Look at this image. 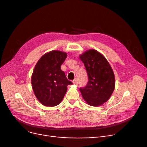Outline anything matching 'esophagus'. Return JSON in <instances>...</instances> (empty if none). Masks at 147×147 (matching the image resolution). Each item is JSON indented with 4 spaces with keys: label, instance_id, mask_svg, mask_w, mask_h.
Returning a JSON list of instances; mask_svg holds the SVG:
<instances>
[{
    "label": "esophagus",
    "instance_id": "1",
    "mask_svg": "<svg viewBox=\"0 0 147 147\" xmlns=\"http://www.w3.org/2000/svg\"><path fill=\"white\" fill-rule=\"evenodd\" d=\"M73 83H74V84H77V85H78V84H79L78 79H77V78H76L75 79H74V80L73 81Z\"/></svg>",
    "mask_w": 147,
    "mask_h": 147
}]
</instances>
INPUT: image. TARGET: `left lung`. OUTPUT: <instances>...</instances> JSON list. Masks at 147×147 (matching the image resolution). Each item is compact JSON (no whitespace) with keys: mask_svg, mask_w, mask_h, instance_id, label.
Here are the masks:
<instances>
[{"mask_svg":"<svg viewBox=\"0 0 147 147\" xmlns=\"http://www.w3.org/2000/svg\"><path fill=\"white\" fill-rule=\"evenodd\" d=\"M86 68L88 82L80 90L83 99L91 106H100L107 102L115 88L113 69L104 56L95 49H89L79 56Z\"/></svg>","mask_w":147,"mask_h":147,"instance_id":"8db88e82","label":"left lung"}]
</instances>
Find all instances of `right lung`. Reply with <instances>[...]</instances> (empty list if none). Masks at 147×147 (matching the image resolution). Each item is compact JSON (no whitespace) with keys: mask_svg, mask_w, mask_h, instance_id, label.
<instances>
[{"mask_svg":"<svg viewBox=\"0 0 147 147\" xmlns=\"http://www.w3.org/2000/svg\"><path fill=\"white\" fill-rule=\"evenodd\" d=\"M67 57L66 52L52 51L38 59L32 76L34 94L42 105L55 107L59 104L73 83L67 80L61 65Z\"/></svg>","mask_w":147,"mask_h":147,"instance_id":"obj_1","label":"right lung"}]
</instances>
